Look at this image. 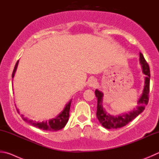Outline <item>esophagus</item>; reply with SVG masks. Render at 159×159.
Instances as JSON below:
<instances>
[{"instance_id": "34e87169", "label": "esophagus", "mask_w": 159, "mask_h": 159, "mask_svg": "<svg viewBox=\"0 0 159 159\" xmlns=\"http://www.w3.org/2000/svg\"><path fill=\"white\" fill-rule=\"evenodd\" d=\"M89 86H90V87H93L95 88L97 85V80L95 79H91L90 80H89Z\"/></svg>"}]
</instances>
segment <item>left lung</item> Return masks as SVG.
Instances as JSON below:
<instances>
[{
	"instance_id": "obj_1",
	"label": "left lung",
	"mask_w": 159,
	"mask_h": 159,
	"mask_svg": "<svg viewBox=\"0 0 159 159\" xmlns=\"http://www.w3.org/2000/svg\"><path fill=\"white\" fill-rule=\"evenodd\" d=\"M140 63L143 67V73L145 74L147 77L145 78V85L144 88L143 95L138 101V107L137 110L129 112V114H124L119 116H113L105 111L103 108L102 106V98L103 93L96 89L95 90V95L97 98V117L98 120L102 124L103 127L108 129H119L126 125L134 120L138 115L142 112L146 105H148L149 102V83H150V70L148 63L144 57L143 55L140 53Z\"/></svg>"
}]
</instances>
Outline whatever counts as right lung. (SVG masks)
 <instances>
[{"label": "right lung", "mask_w": 159, "mask_h": 159, "mask_svg": "<svg viewBox=\"0 0 159 159\" xmlns=\"http://www.w3.org/2000/svg\"><path fill=\"white\" fill-rule=\"evenodd\" d=\"M19 60L16 62L15 67H14V71L12 72V75H11V77H14V74H15L16 70L17 68V65H18ZM71 100L70 102H69L67 105H66L65 108L63 110L61 113L59 114L56 118H53V119H51L48 121H46V122H36L35 121L33 120H28L27 119H25L24 117H23L25 121H26L28 123H30L31 125L33 126H35L37 128H39L42 130H47V131H57V130L62 129V128L65 127L66 124L67 123L69 117H70V106L71 103ZM17 112L19 113V110L17 109ZM23 117V115H21Z\"/></svg>", "instance_id": "right-lung-1"}]
</instances>
